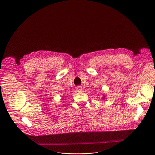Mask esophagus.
<instances>
[{
  "label": "esophagus",
  "mask_w": 155,
  "mask_h": 155,
  "mask_svg": "<svg viewBox=\"0 0 155 155\" xmlns=\"http://www.w3.org/2000/svg\"><path fill=\"white\" fill-rule=\"evenodd\" d=\"M76 91L77 92H82V87H81V86H78L77 87H76Z\"/></svg>",
  "instance_id": "34e87169"
}]
</instances>
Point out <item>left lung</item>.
I'll list each match as a JSON object with an SVG mask.
<instances>
[{
	"instance_id": "obj_1",
	"label": "left lung",
	"mask_w": 155,
	"mask_h": 155,
	"mask_svg": "<svg viewBox=\"0 0 155 155\" xmlns=\"http://www.w3.org/2000/svg\"><path fill=\"white\" fill-rule=\"evenodd\" d=\"M102 99H104V97H102Z\"/></svg>"
}]
</instances>
